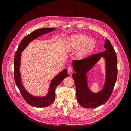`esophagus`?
I'll return each mask as SVG.
<instances>
[{
    "instance_id": "esophagus-1",
    "label": "esophagus",
    "mask_w": 131,
    "mask_h": 131,
    "mask_svg": "<svg viewBox=\"0 0 131 131\" xmlns=\"http://www.w3.org/2000/svg\"><path fill=\"white\" fill-rule=\"evenodd\" d=\"M72 70H73V69H72V67H68V69H67V71H68V72H69V73H71L72 72Z\"/></svg>"
}]
</instances>
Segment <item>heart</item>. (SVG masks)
I'll return each instance as SVG.
<instances>
[{"label": "heart", "instance_id": "b5f03b06", "mask_svg": "<svg viewBox=\"0 0 131 131\" xmlns=\"http://www.w3.org/2000/svg\"><path fill=\"white\" fill-rule=\"evenodd\" d=\"M95 46L94 39L83 34H74L68 37L65 43V49L71 52L77 49L76 57L78 60L86 58L92 52Z\"/></svg>", "mask_w": 131, "mask_h": 131}]
</instances>
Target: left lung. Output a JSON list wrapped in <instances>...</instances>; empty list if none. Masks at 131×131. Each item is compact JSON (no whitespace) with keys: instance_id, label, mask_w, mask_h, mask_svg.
I'll list each match as a JSON object with an SVG mask.
<instances>
[{"instance_id":"obj_1","label":"left lung","mask_w":131,"mask_h":131,"mask_svg":"<svg viewBox=\"0 0 131 131\" xmlns=\"http://www.w3.org/2000/svg\"><path fill=\"white\" fill-rule=\"evenodd\" d=\"M105 51L93 54L80 61H72V65L76 72L72 76L76 87L77 101L82 107L93 108L104 104L110 97L117 78V57L116 53L108 39L105 40ZM103 57L105 60L106 74L105 83L102 90L93 92L87 83L86 73Z\"/></svg>"}]
</instances>
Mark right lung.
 I'll list each match as a JSON object with an SVG mask.
<instances>
[{"mask_svg": "<svg viewBox=\"0 0 131 131\" xmlns=\"http://www.w3.org/2000/svg\"><path fill=\"white\" fill-rule=\"evenodd\" d=\"M55 29L54 28H43L37 29L25 36L20 42L14 57V80L19 89L21 94L25 101L30 105L36 107H45L50 105L55 97V90L66 77H68L66 69H64L55 76L51 80L47 94L44 96H35L31 94L25 88L22 82L20 66L21 61V52L26 47L35 39L46 34L50 32Z\"/></svg>", "mask_w": 131, "mask_h": 131, "instance_id": "add662e5", "label": "right lung"}]
</instances>
